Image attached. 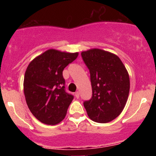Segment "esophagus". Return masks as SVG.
I'll use <instances>...</instances> for the list:
<instances>
[{"label": "esophagus", "mask_w": 156, "mask_h": 156, "mask_svg": "<svg viewBox=\"0 0 156 156\" xmlns=\"http://www.w3.org/2000/svg\"><path fill=\"white\" fill-rule=\"evenodd\" d=\"M75 96H76V98H80V92L79 91L76 92Z\"/></svg>", "instance_id": "34e87169"}]
</instances>
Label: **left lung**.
I'll list each match as a JSON object with an SVG mask.
<instances>
[{"label":"left lung","instance_id":"obj_1","mask_svg":"<svg viewBox=\"0 0 156 156\" xmlns=\"http://www.w3.org/2000/svg\"><path fill=\"white\" fill-rule=\"evenodd\" d=\"M89 69L92 97L83 105L90 119L106 123L119 116L127 101L129 77L126 67L115 54L93 48L82 51Z\"/></svg>","mask_w":156,"mask_h":156}]
</instances>
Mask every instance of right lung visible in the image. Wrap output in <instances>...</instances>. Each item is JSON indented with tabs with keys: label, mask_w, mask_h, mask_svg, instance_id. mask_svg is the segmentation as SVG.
<instances>
[{
	"label": "right lung",
	"mask_w": 156,
	"mask_h": 156,
	"mask_svg": "<svg viewBox=\"0 0 156 156\" xmlns=\"http://www.w3.org/2000/svg\"><path fill=\"white\" fill-rule=\"evenodd\" d=\"M78 55L49 49L33 59L26 70L23 90L27 104L44 124H58L66 117L73 96L65 90L62 72Z\"/></svg>",
	"instance_id": "1"
}]
</instances>
